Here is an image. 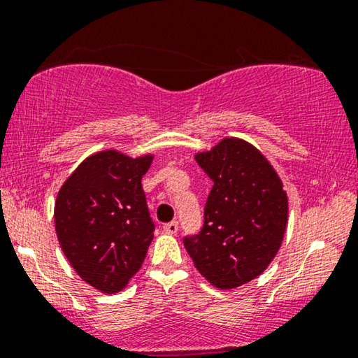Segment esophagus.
<instances>
[{
    "label": "esophagus",
    "mask_w": 358,
    "mask_h": 358,
    "mask_svg": "<svg viewBox=\"0 0 358 358\" xmlns=\"http://www.w3.org/2000/svg\"><path fill=\"white\" fill-rule=\"evenodd\" d=\"M163 229H164V233H168V234H176V233H178V229H179V223L178 222H169V223L164 224Z\"/></svg>",
    "instance_id": "esophagus-1"
}]
</instances>
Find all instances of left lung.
<instances>
[{
  "label": "left lung",
  "instance_id": "left-lung-1",
  "mask_svg": "<svg viewBox=\"0 0 358 358\" xmlns=\"http://www.w3.org/2000/svg\"><path fill=\"white\" fill-rule=\"evenodd\" d=\"M213 180L203 227L184 238L194 266L217 288H236L266 271L282 246L288 200L282 180L248 141L223 138L195 155Z\"/></svg>",
  "mask_w": 358,
  "mask_h": 358
}]
</instances>
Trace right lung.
<instances>
[{"mask_svg":"<svg viewBox=\"0 0 358 358\" xmlns=\"http://www.w3.org/2000/svg\"><path fill=\"white\" fill-rule=\"evenodd\" d=\"M153 156L94 153L65 180L55 202L58 243L83 280L102 293L125 288L153 241L141 178Z\"/></svg>","mask_w":358,"mask_h":358,"instance_id":"right-lung-1","label":"right lung"}]
</instances>
